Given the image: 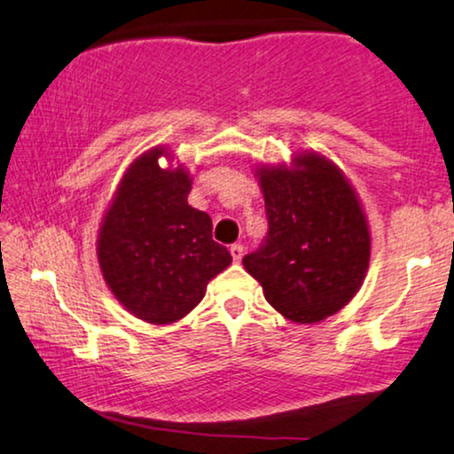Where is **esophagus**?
I'll return each mask as SVG.
<instances>
[{"label": "esophagus", "mask_w": 454, "mask_h": 454, "mask_svg": "<svg viewBox=\"0 0 454 454\" xmlns=\"http://www.w3.org/2000/svg\"><path fill=\"white\" fill-rule=\"evenodd\" d=\"M231 254H232V260H234V262H241V260H243V255H245V247H243L241 243L232 245V247H231Z\"/></svg>", "instance_id": "esophagus-1"}]
</instances>
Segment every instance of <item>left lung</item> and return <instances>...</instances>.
<instances>
[{
	"label": "left lung",
	"mask_w": 454,
	"mask_h": 454,
	"mask_svg": "<svg viewBox=\"0 0 454 454\" xmlns=\"http://www.w3.org/2000/svg\"><path fill=\"white\" fill-rule=\"evenodd\" d=\"M269 237L245 270L289 321L317 324L351 302L370 264L368 217L330 158L298 152L289 165L255 167Z\"/></svg>",
	"instance_id": "obj_1"
}]
</instances>
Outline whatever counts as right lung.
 <instances>
[{"label":"right lung","instance_id":"1","mask_svg":"<svg viewBox=\"0 0 454 454\" xmlns=\"http://www.w3.org/2000/svg\"><path fill=\"white\" fill-rule=\"evenodd\" d=\"M165 157L168 168L157 162ZM192 177L158 145L130 162L103 213L97 260L109 292L147 324H175L205 298L232 255L211 239V217L188 205Z\"/></svg>","mask_w":454,"mask_h":454}]
</instances>
